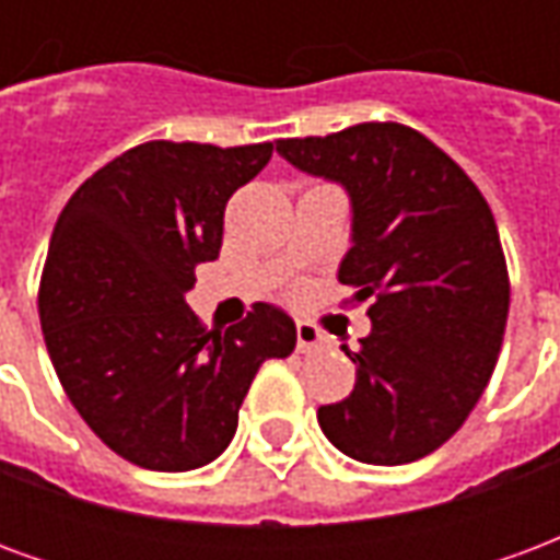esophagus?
<instances>
[{"label": "esophagus", "mask_w": 560, "mask_h": 560, "mask_svg": "<svg viewBox=\"0 0 560 560\" xmlns=\"http://www.w3.org/2000/svg\"><path fill=\"white\" fill-rule=\"evenodd\" d=\"M324 348V332L312 324H305L300 320L296 324V351L300 353H312V351H320Z\"/></svg>", "instance_id": "obj_1"}]
</instances>
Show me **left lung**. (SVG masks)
<instances>
[{
	"label": "left lung",
	"mask_w": 560,
	"mask_h": 560,
	"mask_svg": "<svg viewBox=\"0 0 560 560\" xmlns=\"http://www.w3.org/2000/svg\"><path fill=\"white\" fill-rule=\"evenodd\" d=\"M296 171L345 188L351 248L339 281L372 296V332L341 351L348 399L320 405L329 444L365 465H408L468 420L501 353L510 281L498 224L468 173L420 131L363 122L279 140Z\"/></svg>",
	"instance_id": "1"
}]
</instances>
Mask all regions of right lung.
I'll return each instance as SVG.
<instances>
[{
    "mask_svg": "<svg viewBox=\"0 0 560 560\" xmlns=\"http://www.w3.org/2000/svg\"><path fill=\"white\" fill-rule=\"evenodd\" d=\"M272 159V143L152 140L92 173L56 221L38 312L59 384L116 456L195 470L231 444L264 360L296 345L279 305L207 332L185 303L215 260L224 207Z\"/></svg>",
    "mask_w": 560,
    "mask_h": 560,
    "instance_id": "add662e5",
    "label": "right lung"
}]
</instances>
